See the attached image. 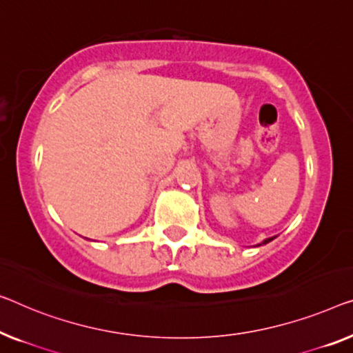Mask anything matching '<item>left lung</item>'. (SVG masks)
<instances>
[{
	"mask_svg": "<svg viewBox=\"0 0 353 353\" xmlns=\"http://www.w3.org/2000/svg\"><path fill=\"white\" fill-rule=\"evenodd\" d=\"M272 239H274V238H268V239H265V241H263V243L261 244H268V243H271V241ZM261 244H259V245H261Z\"/></svg>",
	"mask_w": 353,
	"mask_h": 353,
	"instance_id": "1",
	"label": "left lung"
}]
</instances>
